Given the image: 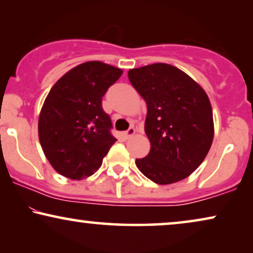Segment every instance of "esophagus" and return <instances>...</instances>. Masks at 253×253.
<instances>
[{"label":"esophagus","mask_w":253,"mask_h":253,"mask_svg":"<svg viewBox=\"0 0 253 253\" xmlns=\"http://www.w3.org/2000/svg\"><path fill=\"white\" fill-rule=\"evenodd\" d=\"M134 133H136V129H134V127H129V129H127V130L126 131V137L133 136Z\"/></svg>","instance_id":"1"}]
</instances>
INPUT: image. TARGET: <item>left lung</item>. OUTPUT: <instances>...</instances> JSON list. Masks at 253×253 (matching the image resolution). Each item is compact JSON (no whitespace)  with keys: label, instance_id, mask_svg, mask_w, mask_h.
I'll return each instance as SVG.
<instances>
[{"label":"left lung","instance_id":"obj_1","mask_svg":"<svg viewBox=\"0 0 253 253\" xmlns=\"http://www.w3.org/2000/svg\"><path fill=\"white\" fill-rule=\"evenodd\" d=\"M129 81L147 106L145 132L151 143L138 169L157 184L182 181L202 165L214 137L213 112L206 92L167 63L130 69Z\"/></svg>","mask_w":253,"mask_h":253}]
</instances>
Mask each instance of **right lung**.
Wrapping results in <instances>:
<instances>
[{"instance_id":"right-lung-1","label":"right lung","mask_w":253,"mask_h":253,"mask_svg":"<svg viewBox=\"0 0 253 253\" xmlns=\"http://www.w3.org/2000/svg\"><path fill=\"white\" fill-rule=\"evenodd\" d=\"M123 70L100 61L85 62L62 76L50 88L39 115L42 151L64 177L83 179L101 167L117 140L102 96Z\"/></svg>"}]
</instances>
